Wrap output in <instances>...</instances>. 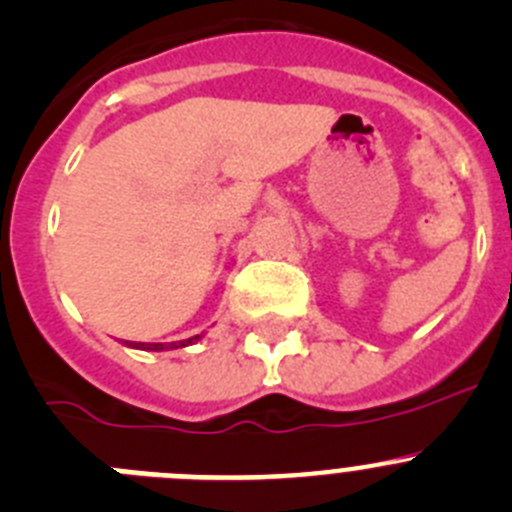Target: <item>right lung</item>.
Instances as JSON below:
<instances>
[{
    "instance_id": "add662e5",
    "label": "right lung",
    "mask_w": 512,
    "mask_h": 512,
    "mask_svg": "<svg viewBox=\"0 0 512 512\" xmlns=\"http://www.w3.org/2000/svg\"><path fill=\"white\" fill-rule=\"evenodd\" d=\"M202 336H191L186 338V341H176V343H133V341H126V346L131 348H138V351H171V348H184V346H191V343H197Z\"/></svg>"
}]
</instances>
